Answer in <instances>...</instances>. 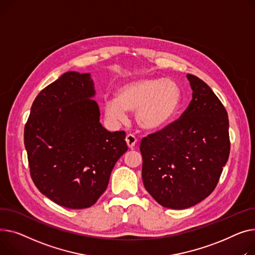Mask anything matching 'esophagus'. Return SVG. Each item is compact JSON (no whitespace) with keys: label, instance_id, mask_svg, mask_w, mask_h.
<instances>
[{"label":"esophagus","instance_id":"esophagus-1","mask_svg":"<svg viewBox=\"0 0 255 255\" xmlns=\"http://www.w3.org/2000/svg\"><path fill=\"white\" fill-rule=\"evenodd\" d=\"M126 142H127L128 146V148H129V149H132L133 146L136 145V143H137V138L134 137L133 134L129 133V134H128L127 138H126Z\"/></svg>","mask_w":255,"mask_h":255}]
</instances>
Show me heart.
Instances as JSON below:
<instances>
[{"instance_id":"heart-1","label":"heart","mask_w":255,"mask_h":255,"mask_svg":"<svg viewBox=\"0 0 255 255\" xmlns=\"http://www.w3.org/2000/svg\"><path fill=\"white\" fill-rule=\"evenodd\" d=\"M181 89L172 79L147 77L130 81L117 89L116 98L105 102V112L123 122L127 112H134L137 125L154 130L170 124L181 106Z\"/></svg>"}]
</instances>
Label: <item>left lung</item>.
Segmentation results:
<instances>
[{"label":"left lung","instance_id":"obj_1","mask_svg":"<svg viewBox=\"0 0 255 255\" xmlns=\"http://www.w3.org/2000/svg\"><path fill=\"white\" fill-rule=\"evenodd\" d=\"M186 77L192 89L187 109L140 144L146 190L162 207L177 210L210 196L231 149L226 108L202 79Z\"/></svg>","mask_w":255,"mask_h":255}]
</instances>
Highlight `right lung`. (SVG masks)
I'll use <instances>...</instances> for the list:
<instances>
[{
    "instance_id": "add662e5",
    "label": "right lung",
    "mask_w": 255,
    "mask_h": 255,
    "mask_svg": "<svg viewBox=\"0 0 255 255\" xmlns=\"http://www.w3.org/2000/svg\"><path fill=\"white\" fill-rule=\"evenodd\" d=\"M91 74L67 72L40 92L24 127L31 177L52 202L70 209L93 206L127 150L126 132L108 131Z\"/></svg>"
}]
</instances>
